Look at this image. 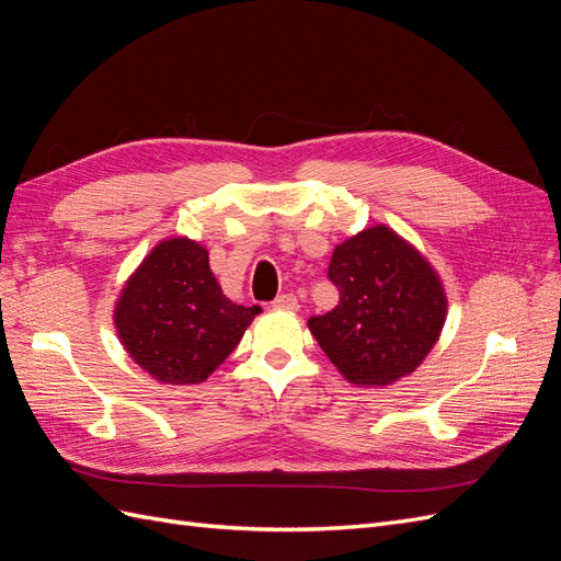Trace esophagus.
Segmentation results:
<instances>
[{"label":"esophagus","instance_id":"1","mask_svg":"<svg viewBox=\"0 0 561 561\" xmlns=\"http://www.w3.org/2000/svg\"><path fill=\"white\" fill-rule=\"evenodd\" d=\"M274 309H285V311H297L299 309V301L295 295H278L274 299V304H271Z\"/></svg>","mask_w":561,"mask_h":561}]
</instances>
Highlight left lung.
Listing matches in <instances>:
<instances>
[{
    "label": "left lung",
    "mask_w": 561,
    "mask_h": 561,
    "mask_svg": "<svg viewBox=\"0 0 561 561\" xmlns=\"http://www.w3.org/2000/svg\"><path fill=\"white\" fill-rule=\"evenodd\" d=\"M328 278L339 304L309 330L342 375L388 386L421 365L445 325L447 299L435 271L386 227L336 245Z\"/></svg>",
    "instance_id": "left-lung-1"
}]
</instances>
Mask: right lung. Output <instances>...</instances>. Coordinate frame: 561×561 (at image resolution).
Wrapping results in <instances>:
<instances>
[{"label": "right lung", "instance_id": "add662e5", "mask_svg": "<svg viewBox=\"0 0 561 561\" xmlns=\"http://www.w3.org/2000/svg\"><path fill=\"white\" fill-rule=\"evenodd\" d=\"M260 311L222 295L206 248L171 239L126 283L114 322L135 363L163 383L184 386L213 375Z\"/></svg>", "mask_w": 561, "mask_h": 561}]
</instances>
